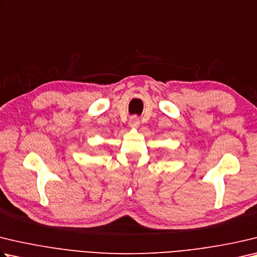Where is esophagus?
Here are the masks:
<instances>
[{"mask_svg":"<svg viewBox=\"0 0 257 257\" xmlns=\"http://www.w3.org/2000/svg\"><path fill=\"white\" fill-rule=\"evenodd\" d=\"M139 123H141V120H139V118L136 115H134L129 119V127L130 128H138Z\"/></svg>","mask_w":257,"mask_h":257,"instance_id":"1","label":"esophagus"}]
</instances>
